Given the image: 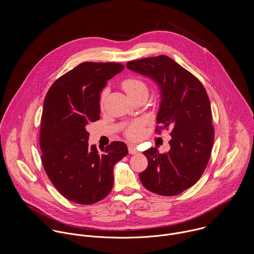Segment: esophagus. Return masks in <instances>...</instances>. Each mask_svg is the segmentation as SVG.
I'll list each match as a JSON object with an SVG mask.
<instances>
[{
  "mask_svg": "<svg viewBox=\"0 0 254 254\" xmlns=\"http://www.w3.org/2000/svg\"><path fill=\"white\" fill-rule=\"evenodd\" d=\"M128 149H129V153H131V154H136L139 152L138 148L134 145H128Z\"/></svg>",
  "mask_w": 254,
  "mask_h": 254,
  "instance_id": "1",
  "label": "esophagus"
}]
</instances>
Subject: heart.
Returning <instances> with one entry per match:
<instances>
[{"instance_id":"b5f03b06","label":"heart","mask_w":254,"mask_h":254,"mask_svg":"<svg viewBox=\"0 0 254 254\" xmlns=\"http://www.w3.org/2000/svg\"><path fill=\"white\" fill-rule=\"evenodd\" d=\"M122 87L124 89V91L126 92V94L129 96L136 94L137 92L141 91V90H146L145 83L139 79L136 78H129L126 79L123 83H122ZM143 134V128L140 124H135L133 126H131L128 131H127V135L130 139L136 140L139 139Z\"/></svg>"}]
</instances>
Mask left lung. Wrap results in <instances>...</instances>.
Here are the masks:
<instances>
[{
    "instance_id": "1",
    "label": "left lung",
    "mask_w": 254,
    "mask_h": 254,
    "mask_svg": "<svg viewBox=\"0 0 254 254\" xmlns=\"http://www.w3.org/2000/svg\"><path fill=\"white\" fill-rule=\"evenodd\" d=\"M127 68L150 79L158 88L160 102L156 123L171 131L170 149L144 151L148 160L140 180L146 190L176 195L202 175L214 141L211 108L202 84L166 56L129 62Z\"/></svg>"
}]
</instances>
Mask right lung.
Listing matches in <instances>:
<instances>
[{
    "mask_svg": "<svg viewBox=\"0 0 254 254\" xmlns=\"http://www.w3.org/2000/svg\"><path fill=\"white\" fill-rule=\"evenodd\" d=\"M124 66L114 63H83L59 78L43 106L40 146L49 179L67 199L92 204L113 186V166L128 153L123 142L99 151L89 145L87 126L100 119L101 93Z\"/></svg>",
    "mask_w": 254,
    "mask_h": 254,
    "instance_id": "obj_1",
    "label": "right lung"
}]
</instances>
